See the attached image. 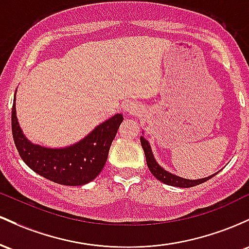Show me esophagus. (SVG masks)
I'll return each mask as SVG.
<instances>
[{
  "label": "esophagus",
  "instance_id": "34e87169",
  "mask_svg": "<svg viewBox=\"0 0 249 249\" xmlns=\"http://www.w3.org/2000/svg\"><path fill=\"white\" fill-rule=\"evenodd\" d=\"M124 110L125 111L127 114H136V111H138V107H136L134 103H125L124 106Z\"/></svg>",
  "mask_w": 249,
  "mask_h": 249
}]
</instances>
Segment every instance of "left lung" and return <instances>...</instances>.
Returning <instances> with one entry per match:
<instances>
[{
    "label": "left lung",
    "mask_w": 249,
    "mask_h": 249,
    "mask_svg": "<svg viewBox=\"0 0 249 249\" xmlns=\"http://www.w3.org/2000/svg\"><path fill=\"white\" fill-rule=\"evenodd\" d=\"M140 141H141V144H142V148H143L144 155H146V161H147L148 168H149L150 173H152V174L154 175V177L158 178V180H160L161 182L167 183V185H169V186L182 187V188H189V187H194V186L200 185V183L206 182V181L209 180V178H212L215 175L214 174V175H212V177H208V178H200V180H187V178H178V177H177V175L170 174V173L166 172L164 169H162L161 167L159 166L158 163H156L154 156H153L152 150H150V146L148 144L147 140L143 139L141 136V138H140Z\"/></svg>",
    "instance_id": "1"
}]
</instances>
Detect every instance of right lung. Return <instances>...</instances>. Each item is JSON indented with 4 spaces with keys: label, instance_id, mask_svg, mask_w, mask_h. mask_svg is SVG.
Wrapping results in <instances>:
<instances>
[{
    "label": "right lung",
    "instance_id": "obj_1",
    "mask_svg": "<svg viewBox=\"0 0 249 249\" xmlns=\"http://www.w3.org/2000/svg\"><path fill=\"white\" fill-rule=\"evenodd\" d=\"M124 121L121 114L99 124L79 143L62 149H50L30 143L19 128L15 97L12 108V132L22 160L34 172L53 182L64 186H82L101 173L113 140Z\"/></svg>",
    "mask_w": 249,
    "mask_h": 249
}]
</instances>
